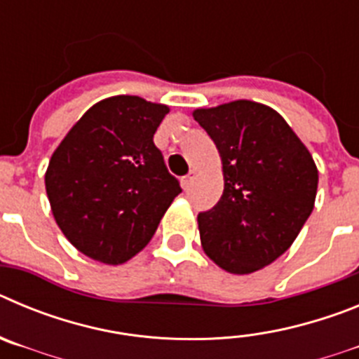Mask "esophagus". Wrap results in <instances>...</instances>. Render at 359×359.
Segmentation results:
<instances>
[{
	"label": "esophagus",
	"mask_w": 359,
	"mask_h": 359,
	"mask_svg": "<svg viewBox=\"0 0 359 359\" xmlns=\"http://www.w3.org/2000/svg\"><path fill=\"white\" fill-rule=\"evenodd\" d=\"M194 177H196L194 170H190V172L187 174V176H183L182 177V187H183V189H185V190L189 189V187L192 185V182H194Z\"/></svg>",
	"instance_id": "obj_1"
}]
</instances>
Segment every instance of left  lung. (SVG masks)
I'll use <instances>...</instances> for the list:
<instances>
[{"label": "left lung", "mask_w": 359, "mask_h": 359, "mask_svg": "<svg viewBox=\"0 0 359 359\" xmlns=\"http://www.w3.org/2000/svg\"><path fill=\"white\" fill-rule=\"evenodd\" d=\"M223 161L224 190L198 215L203 250L219 268L246 275L290 248L313 212L318 170L277 111L252 100L196 109Z\"/></svg>", "instance_id": "left-lung-1"}]
</instances>
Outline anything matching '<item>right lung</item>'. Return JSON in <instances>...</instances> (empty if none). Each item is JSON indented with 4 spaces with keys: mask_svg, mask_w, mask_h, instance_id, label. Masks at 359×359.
<instances>
[{
    "mask_svg": "<svg viewBox=\"0 0 359 359\" xmlns=\"http://www.w3.org/2000/svg\"><path fill=\"white\" fill-rule=\"evenodd\" d=\"M169 107L118 95L86 111L59 144L44 185L55 223L84 255L122 264L144 250L182 187L152 136Z\"/></svg>",
    "mask_w": 359,
    "mask_h": 359,
    "instance_id": "right-lung-1",
    "label": "right lung"
}]
</instances>
